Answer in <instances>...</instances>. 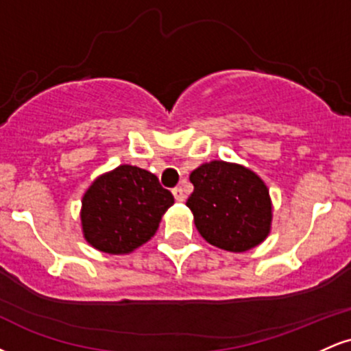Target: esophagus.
Masks as SVG:
<instances>
[{
    "label": "esophagus",
    "mask_w": 351,
    "mask_h": 351,
    "mask_svg": "<svg viewBox=\"0 0 351 351\" xmlns=\"http://www.w3.org/2000/svg\"><path fill=\"white\" fill-rule=\"evenodd\" d=\"M173 196H175V199L176 201H184L186 199V195H184V189L181 188V186H176V188H173Z\"/></svg>",
    "instance_id": "obj_1"
}]
</instances>
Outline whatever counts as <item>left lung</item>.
I'll return each instance as SVG.
<instances>
[{
  "label": "left lung",
  "mask_w": 351,
  "mask_h": 351,
  "mask_svg": "<svg viewBox=\"0 0 351 351\" xmlns=\"http://www.w3.org/2000/svg\"><path fill=\"white\" fill-rule=\"evenodd\" d=\"M186 206L199 234L216 247L244 252L265 239L272 206L264 181L247 168L226 162L201 165L189 175Z\"/></svg>",
  "instance_id": "8db88e82"
}]
</instances>
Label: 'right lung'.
<instances>
[{
  "label": "right lung",
  "instance_id": "obj_1",
  "mask_svg": "<svg viewBox=\"0 0 351 351\" xmlns=\"http://www.w3.org/2000/svg\"><path fill=\"white\" fill-rule=\"evenodd\" d=\"M173 203L155 175L122 165L95 180L84 195V236L102 252H130L155 234Z\"/></svg>",
  "mask_w": 351,
  "mask_h": 351
}]
</instances>
